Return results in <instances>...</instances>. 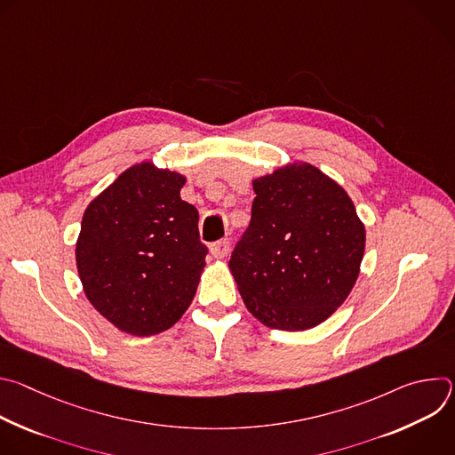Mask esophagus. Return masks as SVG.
<instances>
[{"label": "esophagus", "instance_id": "esophagus-1", "mask_svg": "<svg viewBox=\"0 0 455 455\" xmlns=\"http://www.w3.org/2000/svg\"><path fill=\"white\" fill-rule=\"evenodd\" d=\"M230 251V239H220L216 243L211 244V253L216 257V259H223L227 257Z\"/></svg>", "mask_w": 455, "mask_h": 455}]
</instances>
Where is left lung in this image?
Segmentation results:
<instances>
[{"label": "left lung", "instance_id": "8db88e82", "mask_svg": "<svg viewBox=\"0 0 455 455\" xmlns=\"http://www.w3.org/2000/svg\"><path fill=\"white\" fill-rule=\"evenodd\" d=\"M251 185V220L228 261L237 290L268 328H315L356 283L363 223L347 192L309 164H290Z\"/></svg>", "mask_w": 455, "mask_h": 455}]
</instances>
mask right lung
Listing matches in <instances>:
<instances>
[{"label":"right lung","instance_id":"right-lung-1","mask_svg":"<svg viewBox=\"0 0 455 455\" xmlns=\"http://www.w3.org/2000/svg\"><path fill=\"white\" fill-rule=\"evenodd\" d=\"M185 178L151 162L129 167L88 205L76 259L92 306L120 331L149 337L180 320L196 293L207 246Z\"/></svg>","mask_w":455,"mask_h":455}]
</instances>
